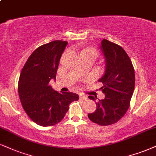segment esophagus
<instances>
[{"label": "esophagus", "mask_w": 156, "mask_h": 156, "mask_svg": "<svg viewBox=\"0 0 156 156\" xmlns=\"http://www.w3.org/2000/svg\"><path fill=\"white\" fill-rule=\"evenodd\" d=\"M80 99H82V100H87V96L85 95H83V94H80Z\"/></svg>", "instance_id": "obj_1"}]
</instances>
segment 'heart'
Listing matches in <instances>:
<instances>
[{"label":"heart","instance_id":"heart-1","mask_svg":"<svg viewBox=\"0 0 156 156\" xmlns=\"http://www.w3.org/2000/svg\"><path fill=\"white\" fill-rule=\"evenodd\" d=\"M81 54L92 55L95 58L98 55V52L95 48H84L81 51Z\"/></svg>","mask_w":156,"mask_h":156}]
</instances>
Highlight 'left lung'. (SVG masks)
<instances>
[{
  "mask_svg": "<svg viewBox=\"0 0 156 156\" xmlns=\"http://www.w3.org/2000/svg\"><path fill=\"white\" fill-rule=\"evenodd\" d=\"M101 49L105 61V72L98 80L105 98L96 103L95 112L88 113L90 121L101 126L115 124L127 111L134 89V67L127 53L121 46L108 40L101 41ZM96 101L97 97L90 95Z\"/></svg>",
  "mask_w": 156,
  "mask_h": 156,
  "instance_id": "left-lung-1",
  "label": "left lung"
}]
</instances>
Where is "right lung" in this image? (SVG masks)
<instances>
[{"instance_id":"add662e5","label":"right lung","mask_w":156,"mask_h":156,"mask_svg":"<svg viewBox=\"0 0 156 156\" xmlns=\"http://www.w3.org/2000/svg\"><path fill=\"white\" fill-rule=\"evenodd\" d=\"M66 41L55 40L45 44L32 53L25 63L18 84L19 98L23 108L34 123L43 126L60 122L77 94L59 93L49 85L55 80L61 57Z\"/></svg>"}]
</instances>
